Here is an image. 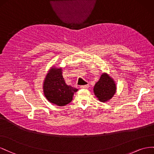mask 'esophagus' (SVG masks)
<instances>
[{
	"instance_id": "obj_1",
	"label": "esophagus",
	"mask_w": 154,
	"mask_h": 154,
	"mask_svg": "<svg viewBox=\"0 0 154 154\" xmlns=\"http://www.w3.org/2000/svg\"><path fill=\"white\" fill-rule=\"evenodd\" d=\"M89 85H83V86H81V88L82 89H87L89 88Z\"/></svg>"
}]
</instances>
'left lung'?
<instances>
[{"label":"left lung","instance_id":"left-lung-1","mask_svg":"<svg viewBox=\"0 0 154 154\" xmlns=\"http://www.w3.org/2000/svg\"><path fill=\"white\" fill-rule=\"evenodd\" d=\"M117 86L116 82L109 75L103 73L98 82L95 83L94 88L95 95L100 102H107L110 100L116 94Z\"/></svg>","mask_w":154,"mask_h":154}]
</instances>
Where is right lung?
Returning <instances> with one entry per match:
<instances>
[{
    "instance_id": "right-lung-1",
    "label": "right lung",
    "mask_w": 154,
    "mask_h": 154,
    "mask_svg": "<svg viewBox=\"0 0 154 154\" xmlns=\"http://www.w3.org/2000/svg\"><path fill=\"white\" fill-rule=\"evenodd\" d=\"M62 74V68L52 66L43 83L45 97L50 103L59 106H64L71 102L74 93L78 91V89L66 84Z\"/></svg>"
}]
</instances>
